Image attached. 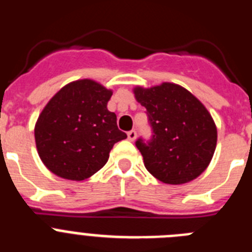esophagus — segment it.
<instances>
[{"label": "esophagus", "instance_id": "esophagus-1", "mask_svg": "<svg viewBox=\"0 0 252 252\" xmlns=\"http://www.w3.org/2000/svg\"><path fill=\"white\" fill-rule=\"evenodd\" d=\"M136 136H137V133H136V131H135V130H131V131H128V132H127V137H128V140H130V141H133V140L136 139Z\"/></svg>", "mask_w": 252, "mask_h": 252}]
</instances>
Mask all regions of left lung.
I'll list each match as a JSON object with an SVG mask.
<instances>
[{
	"label": "left lung",
	"instance_id": "1",
	"mask_svg": "<svg viewBox=\"0 0 252 252\" xmlns=\"http://www.w3.org/2000/svg\"><path fill=\"white\" fill-rule=\"evenodd\" d=\"M146 108L153 137L139 139L136 148L151 175L166 184L195 179L209 165L217 145V127L197 97L174 83L133 88Z\"/></svg>",
	"mask_w": 252,
	"mask_h": 252
}]
</instances>
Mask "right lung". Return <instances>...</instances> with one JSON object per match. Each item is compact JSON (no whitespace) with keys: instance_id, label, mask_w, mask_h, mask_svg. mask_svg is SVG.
Masks as SVG:
<instances>
[{"instance_id":"obj_1","label":"right lung","mask_w":252,"mask_h":252,"mask_svg":"<svg viewBox=\"0 0 252 252\" xmlns=\"http://www.w3.org/2000/svg\"><path fill=\"white\" fill-rule=\"evenodd\" d=\"M112 91L92 79L64 86L39 115L35 142L44 165L58 177L84 180L103 168L116 142L127 135L107 110Z\"/></svg>"}]
</instances>
